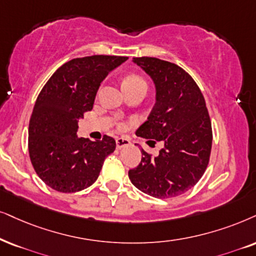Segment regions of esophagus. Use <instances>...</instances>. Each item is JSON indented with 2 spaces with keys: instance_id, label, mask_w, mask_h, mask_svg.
Returning <instances> with one entry per match:
<instances>
[{
  "instance_id": "esophagus-1",
  "label": "esophagus",
  "mask_w": 256,
  "mask_h": 256,
  "mask_svg": "<svg viewBox=\"0 0 256 256\" xmlns=\"http://www.w3.org/2000/svg\"><path fill=\"white\" fill-rule=\"evenodd\" d=\"M116 143H117L118 150H120L122 148L130 145L131 142H130V139L126 138V137H118V138H116Z\"/></svg>"
}]
</instances>
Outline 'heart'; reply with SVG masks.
<instances>
[{
  "label": "heart",
  "mask_w": 256,
  "mask_h": 256,
  "mask_svg": "<svg viewBox=\"0 0 256 256\" xmlns=\"http://www.w3.org/2000/svg\"><path fill=\"white\" fill-rule=\"evenodd\" d=\"M122 86H124V88H128V87H145L146 88L148 87L146 82L137 74H130V76H126L122 82Z\"/></svg>",
  "instance_id": "heart-1"
}]
</instances>
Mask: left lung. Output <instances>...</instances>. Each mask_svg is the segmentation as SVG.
<instances>
[{"instance_id": "8db88e82", "label": "left lung", "mask_w": 256, "mask_h": 256, "mask_svg": "<svg viewBox=\"0 0 256 256\" xmlns=\"http://www.w3.org/2000/svg\"><path fill=\"white\" fill-rule=\"evenodd\" d=\"M156 85V104L136 131L148 142H163L157 157L142 150L139 166L128 171L132 184L157 198L182 195L200 180L212 144L206 100L189 73L157 58H134Z\"/></svg>"}]
</instances>
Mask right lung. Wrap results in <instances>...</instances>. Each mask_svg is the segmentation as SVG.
I'll use <instances>...</instances> for the list:
<instances>
[{"label":"right lung","instance_id":"obj_1","mask_svg":"<svg viewBox=\"0 0 256 256\" xmlns=\"http://www.w3.org/2000/svg\"><path fill=\"white\" fill-rule=\"evenodd\" d=\"M128 56L76 58L59 67L35 102L29 120L28 150L38 176L60 192H76L98 178L116 140L104 134L90 142L76 136L78 122L93 102L100 82Z\"/></svg>","mask_w":256,"mask_h":256}]
</instances>
